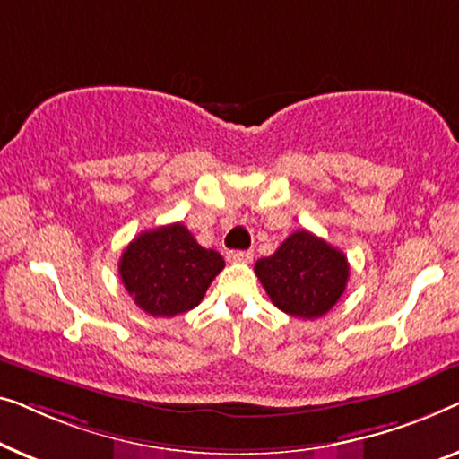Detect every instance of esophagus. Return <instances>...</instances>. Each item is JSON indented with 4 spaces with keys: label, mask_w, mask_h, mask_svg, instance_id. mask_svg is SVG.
<instances>
[{
    "label": "esophagus",
    "mask_w": 459,
    "mask_h": 459,
    "mask_svg": "<svg viewBox=\"0 0 459 459\" xmlns=\"http://www.w3.org/2000/svg\"><path fill=\"white\" fill-rule=\"evenodd\" d=\"M227 260L232 262V264H249L251 260H254V254H251V251L235 249V251H229Z\"/></svg>",
    "instance_id": "obj_1"
}]
</instances>
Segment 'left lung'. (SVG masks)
<instances>
[{
    "label": "left lung",
    "mask_w": 459,
    "mask_h": 459,
    "mask_svg": "<svg viewBox=\"0 0 459 459\" xmlns=\"http://www.w3.org/2000/svg\"><path fill=\"white\" fill-rule=\"evenodd\" d=\"M255 274L270 301L289 316L314 320L331 312L350 279L347 255L301 229L273 255L255 262Z\"/></svg>",
    "instance_id": "8db88e82"
}]
</instances>
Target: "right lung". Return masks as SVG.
I'll list each match as a JSON object with an SVG mask.
<instances>
[{
    "mask_svg": "<svg viewBox=\"0 0 459 459\" xmlns=\"http://www.w3.org/2000/svg\"><path fill=\"white\" fill-rule=\"evenodd\" d=\"M222 268V255L202 247L180 222L141 232L126 245L118 264L133 301L164 318L197 307Z\"/></svg>",
    "mask_w": 459,
    "mask_h": 459,
    "instance_id": "obj_1",
    "label": "right lung"
}]
</instances>
